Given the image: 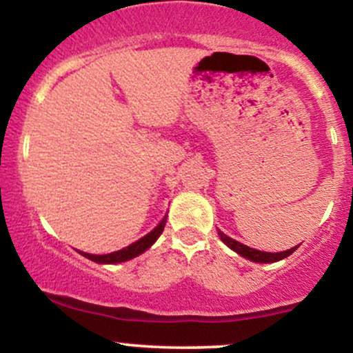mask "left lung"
Listing matches in <instances>:
<instances>
[{
    "instance_id": "8db88e82",
    "label": "left lung",
    "mask_w": 353,
    "mask_h": 353,
    "mask_svg": "<svg viewBox=\"0 0 353 353\" xmlns=\"http://www.w3.org/2000/svg\"><path fill=\"white\" fill-rule=\"evenodd\" d=\"M219 237H221V241L224 242L225 245L230 247L232 250H236L239 255H242V257L249 259V261L252 262H261V264H269V262H277V261H282V259L289 257L290 254H294L295 250H297V247H292V249L289 250H283V252H261V250H255V249H250V247H247L244 244H241V242L234 241V239H230L225 236V234H222L221 230H219Z\"/></svg>"
}]
</instances>
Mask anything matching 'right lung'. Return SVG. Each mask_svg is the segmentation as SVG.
<instances>
[{
	"instance_id": "obj_1",
	"label": "right lung",
	"mask_w": 353,
	"mask_h": 353,
	"mask_svg": "<svg viewBox=\"0 0 353 353\" xmlns=\"http://www.w3.org/2000/svg\"><path fill=\"white\" fill-rule=\"evenodd\" d=\"M164 225H165V217L159 222V225H157L156 229L151 230V232L148 234V236H144L143 239H139V241L134 242V244L128 245V247H125V249L117 250V252L106 254V255H92V254H86V252H81V254H83L84 257L91 259V261L98 262V264H117V262L129 261V259L136 257V255L143 254L144 250H148L149 247H151L154 242L157 241V237H159L161 234H163Z\"/></svg>"
}]
</instances>
